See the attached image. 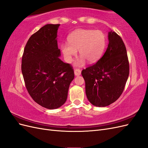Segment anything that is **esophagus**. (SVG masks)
<instances>
[{"instance_id":"esophagus-1","label":"esophagus","mask_w":148,"mask_h":148,"mask_svg":"<svg viewBox=\"0 0 148 148\" xmlns=\"http://www.w3.org/2000/svg\"><path fill=\"white\" fill-rule=\"evenodd\" d=\"M81 73H82V71L79 69H75L74 70V73H75V76H79L81 75Z\"/></svg>"}]
</instances>
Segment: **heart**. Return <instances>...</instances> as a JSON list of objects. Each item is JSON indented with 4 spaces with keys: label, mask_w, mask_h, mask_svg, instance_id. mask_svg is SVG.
Returning <instances> with one entry per match:
<instances>
[{
    "label": "heart",
    "mask_w": 148,
    "mask_h": 148,
    "mask_svg": "<svg viewBox=\"0 0 148 148\" xmlns=\"http://www.w3.org/2000/svg\"><path fill=\"white\" fill-rule=\"evenodd\" d=\"M69 44H62L61 50L65 60L70 63L77 56L78 50L80 59L76 63L83 65L86 60L92 64L102 57L106 45L104 33L100 30L78 29L71 33L68 36Z\"/></svg>",
    "instance_id": "obj_1"
}]
</instances>
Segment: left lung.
Returning a JSON list of instances; mask_svg holds the SVG:
<instances>
[{"mask_svg": "<svg viewBox=\"0 0 148 148\" xmlns=\"http://www.w3.org/2000/svg\"><path fill=\"white\" fill-rule=\"evenodd\" d=\"M108 41L104 56L82 71L88 99L96 107H106L117 101L129 75L127 49L122 38L110 30Z\"/></svg>", "mask_w": 148, "mask_h": 148, "instance_id": "1", "label": "left lung"}]
</instances>
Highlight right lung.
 Returning <instances> with one entry per match:
<instances>
[{
    "instance_id": "obj_1",
    "label": "right lung",
    "mask_w": 148,
    "mask_h": 148,
    "mask_svg": "<svg viewBox=\"0 0 148 148\" xmlns=\"http://www.w3.org/2000/svg\"><path fill=\"white\" fill-rule=\"evenodd\" d=\"M60 25L47 24L28 39L22 57L21 71L31 97L48 109L59 108L66 102L74 71L60 59L57 30Z\"/></svg>"
}]
</instances>
